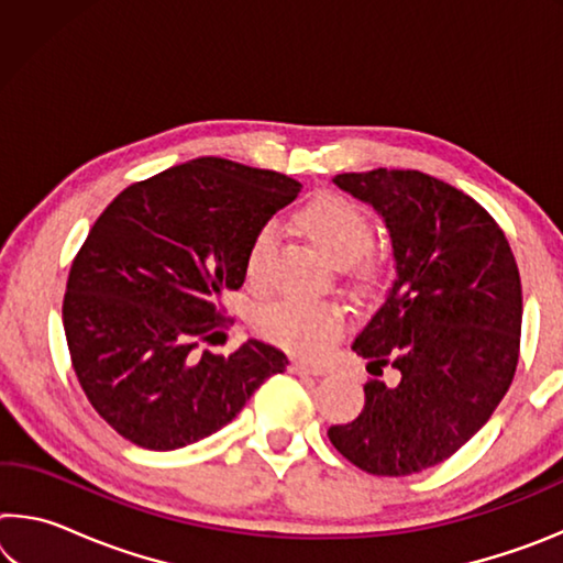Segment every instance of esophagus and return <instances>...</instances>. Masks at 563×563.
Listing matches in <instances>:
<instances>
[{"label":"esophagus","mask_w":563,"mask_h":563,"mask_svg":"<svg viewBox=\"0 0 563 563\" xmlns=\"http://www.w3.org/2000/svg\"><path fill=\"white\" fill-rule=\"evenodd\" d=\"M290 373L308 375V377H320V375H325L328 369L322 367V365H312V362H305V360H292L290 362Z\"/></svg>","instance_id":"1"}]
</instances>
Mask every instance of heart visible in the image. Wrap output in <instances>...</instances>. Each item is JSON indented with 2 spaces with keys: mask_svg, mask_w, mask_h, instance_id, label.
I'll list each match as a JSON object with an SVG mask.
<instances>
[{
  "mask_svg": "<svg viewBox=\"0 0 563 563\" xmlns=\"http://www.w3.org/2000/svg\"><path fill=\"white\" fill-rule=\"evenodd\" d=\"M292 221L328 261L338 265L360 258L373 241V221H369L365 208L340 194H320L310 198L295 211ZM273 241L275 235L268 225H263L253 235L245 255V275L251 285H261L265 280V265H268ZM352 278L360 285L375 283V261L352 264ZM255 325L265 340L275 342L292 355L320 357L342 335L347 316L335 302H302L285 298L263 308Z\"/></svg>",
  "mask_w": 563,
  "mask_h": 563,
  "instance_id": "heart-1",
  "label": "heart"
}]
</instances>
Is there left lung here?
I'll return each instance as SVG.
<instances>
[{"mask_svg": "<svg viewBox=\"0 0 563 563\" xmlns=\"http://www.w3.org/2000/svg\"><path fill=\"white\" fill-rule=\"evenodd\" d=\"M332 180L373 206L393 241V285L352 350L397 383L367 379L365 407L328 437L367 474L430 470L487 424L517 373V261L497 221L440 178L375 168Z\"/></svg>", "mask_w": 563, "mask_h": 563, "instance_id": "8db88e82", "label": "left lung"}]
</instances>
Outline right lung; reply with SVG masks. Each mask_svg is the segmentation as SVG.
Masks as SVG:
<instances>
[{"mask_svg": "<svg viewBox=\"0 0 563 563\" xmlns=\"http://www.w3.org/2000/svg\"><path fill=\"white\" fill-rule=\"evenodd\" d=\"M298 194L275 170L203 156L123 188L91 225L62 318L84 395L123 440L154 452L203 440L288 365L261 340L201 347L228 325L221 298L243 285L253 235Z\"/></svg>", "mask_w": 563, "mask_h": 563, "instance_id": "right-lung-1", "label": "right lung"}]
</instances>
